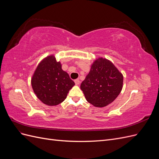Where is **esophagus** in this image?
Wrapping results in <instances>:
<instances>
[{"label":"esophagus","mask_w":159,"mask_h":159,"mask_svg":"<svg viewBox=\"0 0 159 159\" xmlns=\"http://www.w3.org/2000/svg\"><path fill=\"white\" fill-rule=\"evenodd\" d=\"M74 81H75V85H79V84H80V80H79V79H76V80H74Z\"/></svg>","instance_id":"34e87169"}]
</instances>
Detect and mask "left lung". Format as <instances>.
Wrapping results in <instances>:
<instances>
[{
    "label": "left lung",
    "instance_id": "left-lung-1",
    "mask_svg": "<svg viewBox=\"0 0 159 159\" xmlns=\"http://www.w3.org/2000/svg\"><path fill=\"white\" fill-rule=\"evenodd\" d=\"M123 81L122 74L112 62L100 57L91 65L80 88L89 103L103 107L117 98L123 88Z\"/></svg>",
    "mask_w": 159,
    "mask_h": 159
}]
</instances>
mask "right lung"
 Here are the masks:
<instances>
[{
	"instance_id": "right-lung-1",
	"label": "right lung",
	"mask_w": 159,
	"mask_h": 159,
	"mask_svg": "<svg viewBox=\"0 0 159 159\" xmlns=\"http://www.w3.org/2000/svg\"><path fill=\"white\" fill-rule=\"evenodd\" d=\"M31 84L37 98L50 106L64 102L70 89L75 85L54 56L46 57L38 64Z\"/></svg>"
}]
</instances>
